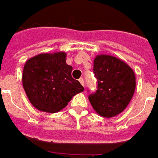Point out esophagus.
Here are the masks:
<instances>
[{"label": "esophagus", "mask_w": 158, "mask_h": 158, "mask_svg": "<svg viewBox=\"0 0 158 158\" xmlns=\"http://www.w3.org/2000/svg\"><path fill=\"white\" fill-rule=\"evenodd\" d=\"M79 81L80 82V84L82 85L83 86H85V84H84V79H83V78H80V79H79Z\"/></svg>", "instance_id": "1"}]
</instances>
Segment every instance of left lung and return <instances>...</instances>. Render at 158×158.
Returning <instances> with one entry per match:
<instances>
[{
    "label": "left lung",
    "instance_id": "8db88e82",
    "mask_svg": "<svg viewBox=\"0 0 158 158\" xmlns=\"http://www.w3.org/2000/svg\"><path fill=\"white\" fill-rule=\"evenodd\" d=\"M98 89L90 94V103L101 116L118 115L127 107L135 90V75L128 64L120 58L101 54L94 60Z\"/></svg>",
    "mask_w": 158,
    "mask_h": 158
}]
</instances>
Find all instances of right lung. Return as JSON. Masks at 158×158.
<instances>
[{
    "instance_id": "1",
    "label": "right lung",
    "mask_w": 158,
    "mask_h": 158,
    "mask_svg": "<svg viewBox=\"0 0 158 158\" xmlns=\"http://www.w3.org/2000/svg\"><path fill=\"white\" fill-rule=\"evenodd\" d=\"M65 60L66 53L58 52L41 53L25 63L23 85L30 103L39 111H60L74 95L84 91L72 78L73 67Z\"/></svg>"
}]
</instances>
